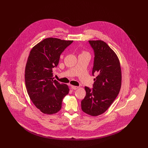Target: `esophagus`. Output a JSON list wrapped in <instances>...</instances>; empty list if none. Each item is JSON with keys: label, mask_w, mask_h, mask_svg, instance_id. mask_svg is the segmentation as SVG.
I'll return each mask as SVG.
<instances>
[{"label": "esophagus", "mask_w": 148, "mask_h": 148, "mask_svg": "<svg viewBox=\"0 0 148 148\" xmlns=\"http://www.w3.org/2000/svg\"><path fill=\"white\" fill-rule=\"evenodd\" d=\"M71 88H72V89H73V90H76V89H78V88H79V86H74V85H71Z\"/></svg>", "instance_id": "1"}]
</instances>
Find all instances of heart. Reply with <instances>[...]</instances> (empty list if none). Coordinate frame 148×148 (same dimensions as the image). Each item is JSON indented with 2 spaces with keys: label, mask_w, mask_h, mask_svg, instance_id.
Masks as SVG:
<instances>
[{
  "label": "heart",
  "mask_w": 148,
  "mask_h": 148,
  "mask_svg": "<svg viewBox=\"0 0 148 148\" xmlns=\"http://www.w3.org/2000/svg\"><path fill=\"white\" fill-rule=\"evenodd\" d=\"M83 53H86V52H83Z\"/></svg>",
  "instance_id": "obj_1"
}]
</instances>
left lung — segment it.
Listing matches in <instances>:
<instances>
[{"mask_svg":"<svg viewBox=\"0 0 148 148\" xmlns=\"http://www.w3.org/2000/svg\"><path fill=\"white\" fill-rule=\"evenodd\" d=\"M95 53L92 75L93 88L85 86L86 96L82 101V109L92 116L104 113L118 96L121 86V70L116 53L102 40H89Z\"/></svg>","mask_w":148,"mask_h":148,"instance_id":"8db88e82","label":"left lung"}]
</instances>
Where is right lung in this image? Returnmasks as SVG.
Segmentation results:
<instances>
[{"label":"right lung","mask_w":148,"mask_h":148,"mask_svg":"<svg viewBox=\"0 0 148 148\" xmlns=\"http://www.w3.org/2000/svg\"><path fill=\"white\" fill-rule=\"evenodd\" d=\"M72 40L49 38L31 49L25 69V84L34 104L42 113L52 114L62 108L68 86L53 80L52 68L59 64L60 55Z\"/></svg>","instance_id":"obj_1"}]
</instances>
